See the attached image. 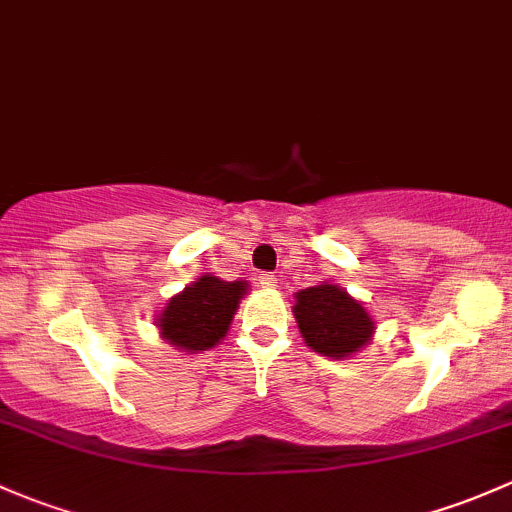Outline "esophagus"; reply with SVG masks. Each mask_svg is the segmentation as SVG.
I'll use <instances>...</instances> for the list:
<instances>
[{
    "instance_id": "1",
    "label": "esophagus",
    "mask_w": 512,
    "mask_h": 512,
    "mask_svg": "<svg viewBox=\"0 0 512 512\" xmlns=\"http://www.w3.org/2000/svg\"><path fill=\"white\" fill-rule=\"evenodd\" d=\"M258 283H261V288H268V291H271V288L278 286V278L273 276V273L263 271V273H258Z\"/></svg>"
}]
</instances>
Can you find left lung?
Wrapping results in <instances>:
<instances>
[{"mask_svg": "<svg viewBox=\"0 0 512 512\" xmlns=\"http://www.w3.org/2000/svg\"><path fill=\"white\" fill-rule=\"evenodd\" d=\"M293 315L305 345L333 360L360 352L374 333V320L365 305L335 283L295 293Z\"/></svg>", "mask_w": 512, "mask_h": 512, "instance_id": "left-lung-1", "label": "left lung"}]
</instances>
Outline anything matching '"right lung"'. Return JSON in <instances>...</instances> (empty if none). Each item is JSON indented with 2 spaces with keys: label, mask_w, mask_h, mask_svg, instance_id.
Wrapping results in <instances>:
<instances>
[{
  "label": "right lung",
  "mask_w": 512,
  "mask_h": 512,
  "mask_svg": "<svg viewBox=\"0 0 512 512\" xmlns=\"http://www.w3.org/2000/svg\"><path fill=\"white\" fill-rule=\"evenodd\" d=\"M246 281H221L217 276H202L167 300L157 315L160 335L182 352L212 350L229 333L239 300L246 295Z\"/></svg>",
  "instance_id": "obj_1"
}]
</instances>
